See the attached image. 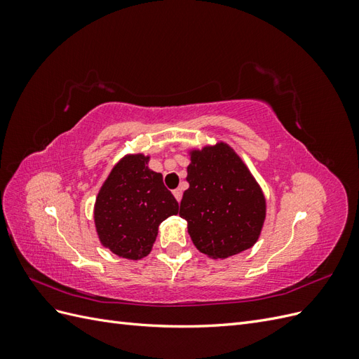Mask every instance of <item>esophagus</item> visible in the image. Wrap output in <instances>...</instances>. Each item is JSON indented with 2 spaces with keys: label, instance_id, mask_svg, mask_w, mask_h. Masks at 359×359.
<instances>
[{
  "label": "esophagus",
  "instance_id": "1",
  "mask_svg": "<svg viewBox=\"0 0 359 359\" xmlns=\"http://www.w3.org/2000/svg\"><path fill=\"white\" fill-rule=\"evenodd\" d=\"M173 196H175V199L180 202V201H181V198H182V190H181V189L173 190Z\"/></svg>",
  "mask_w": 359,
  "mask_h": 359
}]
</instances>
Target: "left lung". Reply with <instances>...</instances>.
Here are the masks:
<instances>
[{"instance_id": "1", "label": "left lung", "mask_w": 359, "mask_h": 359, "mask_svg": "<svg viewBox=\"0 0 359 359\" xmlns=\"http://www.w3.org/2000/svg\"><path fill=\"white\" fill-rule=\"evenodd\" d=\"M190 187L180 217L193 244L212 259H226L253 247L266 214L265 196L244 161L224 142L190 151Z\"/></svg>"}]
</instances>
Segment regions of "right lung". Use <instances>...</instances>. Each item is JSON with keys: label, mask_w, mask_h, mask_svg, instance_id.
<instances>
[{"label": "right lung", "mask_w": 359, "mask_h": 359, "mask_svg": "<svg viewBox=\"0 0 359 359\" xmlns=\"http://www.w3.org/2000/svg\"><path fill=\"white\" fill-rule=\"evenodd\" d=\"M149 156L128 154L119 160L97 194L95 231L103 247L119 257L137 260L149 255L158 226L178 214V202L148 168Z\"/></svg>", "instance_id": "1"}]
</instances>
